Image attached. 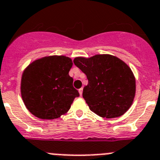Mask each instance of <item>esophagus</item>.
I'll use <instances>...</instances> for the list:
<instances>
[{"instance_id": "esophagus-1", "label": "esophagus", "mask_w": 160, "mask_h": 160, "mask_svg": "<svg viewBox=\"0 0 160 160\" xmlns=\"http://www.w3.org/2000/svg\"><path fill=\"white\" fill-rule=\"evenodd\" d=\"M79 93H80V95L81 96L82 94H83V88H80V89H79Z\"/></svg>"}]
</instances>
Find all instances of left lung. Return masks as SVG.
<instances>
[{"mask_svg":"<svg viewBox=\"0 0 160 160\" xmlns=\"http://www.w3.org/2000/svg\"><path fill=\"white\" fill-rule=\"evenodd\" d=\"M73 62L88 80L83 98L91 111L110 119L121 116L129 109L135 96L136 81L126 62L108 54L77 57Z\"/></svg>","mask_w":160,"mask_h":160,"instance_id":"8db88e82","label":"left lung"}]
</instances>
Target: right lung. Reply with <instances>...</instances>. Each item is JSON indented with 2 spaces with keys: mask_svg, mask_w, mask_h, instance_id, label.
Returning a JSON list of instances; mask_svg holds the SVG:
<instances>
[{
  "mask_svg": "<svg viewBox=\"0 0 160 160\" xmlns=\"http://www.w3.org/2000/svg\"><path fill=\"white\" fill-rule=\"evenodd\" d=\"M69 57L50 55L37 58L23 70L22 98L30 113L39 119H58L66 114L80 94L72 86Z\"/></svg>",
  "mask_w": 160,
  "mask_h": 160,
  "instance_id": "1",
  "label": "right lung"
}]
</instances>
